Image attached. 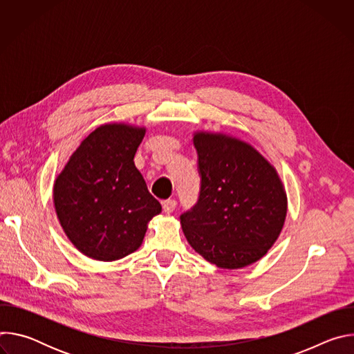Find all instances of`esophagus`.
Instances as JSON below:
<instances>
[{"label": "esophagus", "mask_w": 354, "mask_h": 354, "mask_svg": "<svg viewBox=\"0 0 354 354\" xmlns=\"http://www.w3.org/2000/svg\"><path fill=\"white\" fill-rule=\"evenodd\" d=\"M162 207H164V212L165 213H172L174 210H175V207H176V200H174V198H168V200H165L164 203H162Z\"/></svg>", "instance_id": "34e87169"}]
</instances>
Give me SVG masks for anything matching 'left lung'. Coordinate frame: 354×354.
I'll return each mask as SVG.
<instances>
[{"label":"left lung","instance_id":"1","mask_svg":"<svg viewBox=\"0 0 354 354\" xmlns=\"http://www.w3.org/2000/svg\"><path fill=\"white\" fill-rule=\"evenodd\" d=\"M200 193L180 216L190 246L221 269H241L263 258L279 238L287 196L277 171L250 144L196 131Z\"/></svg>","mask_w":354,"mask_h":354}]
</instances>
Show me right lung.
Masks as SVG:
<instances>
[{
  "label": "right lung",
  "instance_id": "1",
  "mask_svg": "<svg viewBox=\"0 0 354 354\" xmlns=\"http://www.w3.org/2000/svg\"><path fill=\"white\" fill-rule=\"evenodd\" d=\"M145 127L109 123L74 151L53 189L57 218L85 257L112 262L137 250L148 221L161 213L134 165Z\"/></svg>",
  "mask_w": 354,
  "mask_h": 354
}]
</instances>
